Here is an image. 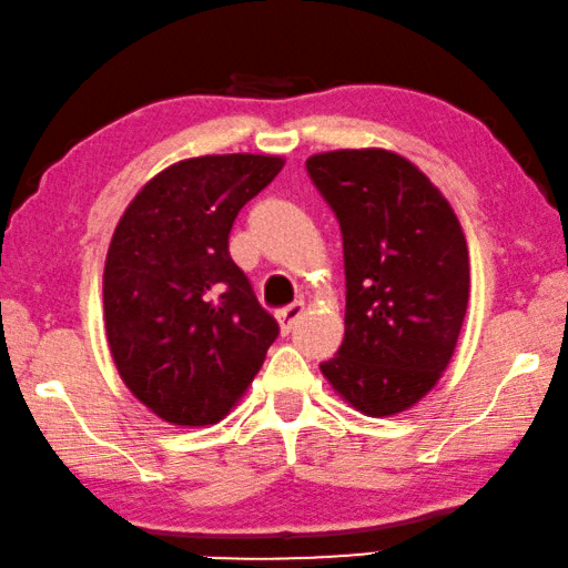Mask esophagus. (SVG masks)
<instances>
[{"instance_id": "esophagus-1", "label": "esophagus", "mask_w": 568, "mask_h": 568, "mask_svg": "<svg viewBox=\"0 0 568 568\" xmlns=\"http://www.w3.org/2000/svg\"><path fill=\"white\" fill-rule=\"evenodd\" d=\"M302 314H304V304L302 302H294V304H290V307H284L282 312L276 314L278 327H282L284 335L292 333V327L302 320Z\"/></svg>"}]
</instances>
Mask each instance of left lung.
Returning <instances> with one entry per match:
<instances>
[{
    "mask_svg": "<svg viewBox=\"0 0 568 568\" xmlns=\"http://www.w3.org/2000/svg\"><path fill=\"white\" fill-rule=\"evenodd\" d=\"M345 254V339L320 363L368 416L406 412L455 353L469 300V256L452 205L426 174L386 150L307 160Z\"/></svg>",
    "mask_w": 568,
    "mask_h": 568,
    "instance_id": "1",
    "label": "left lung"
}]
</instances>
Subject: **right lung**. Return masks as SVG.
<instances>
[{
  "instance_id": "add662e5",
  "label": "right lung",
  "mask_w": 568,
  "mask_h": 568,
  "mask_svg": "<svg viewBox=\"0 0 568 568\" xmlns=\"http://www.w3.org/2000/svg\"><path fill=\"white\" fill-rule=\"evenodd\" d=\"M282 168L266 154L182 160L139 190L113 231L103 268L109 347L126 388L164 422H221L278 335L229 235Z\"/></svg>"
}]
</instances>
